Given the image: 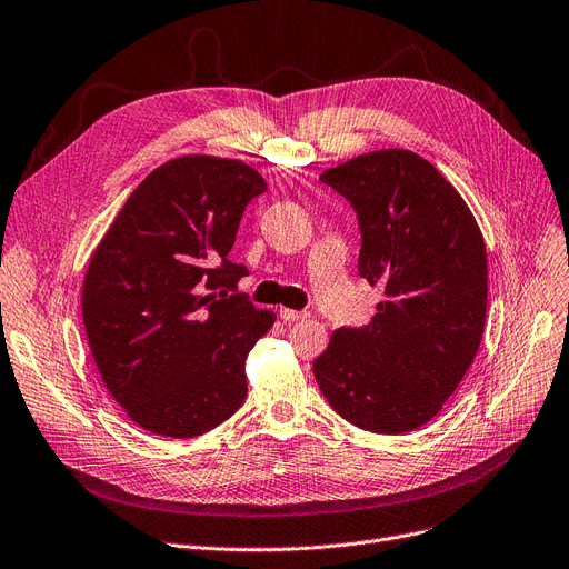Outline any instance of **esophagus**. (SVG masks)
<instances>
[{"instance_id":"obj_1","label":"esophagus","mask_w":569,"mask_h":569,"mask_svg":"<svg viewBox=\"0 0 569 569\" xmlns=\"http://www.w3.org/2000/svg\"><path fill=\"white\" fill-rule=\"evenodd\" d=\"M286 323H295V320H305L309 318V311H295V309H281L279 311Z\"/></svg>"}]
</instances>
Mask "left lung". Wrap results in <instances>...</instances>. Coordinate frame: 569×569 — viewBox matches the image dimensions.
<instances>
[{"label": "left lung", "mask_w": 569, "mask_h": 569, "mask_svg": "<svg viewBox=\"0 0 569 569\" xmlns=\"http://www.w3.org/2000/svg\"><path fill=\"white\" fill-rule=\"evenodd\" d=\"M358 216V271L383 286L372 323L339 328L313 377L346 421L379 435L426 426L472 365L486 323V243L472 211L411 151L367 153L320 174Z\"/></svg>", "instance_id": "1"}]
</instances>
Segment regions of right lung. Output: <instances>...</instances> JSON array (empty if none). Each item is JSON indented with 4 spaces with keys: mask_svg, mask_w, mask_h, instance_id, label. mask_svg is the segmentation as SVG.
<instances>
[{
    "mask_svg": "<svg viewBox=\"0 0 569 569\" xmlns=\"http://www.w3.org/2000/svg\"><path fill=\"white\" fill-rule=\"evenodd\" d=\"M267 190L239 160L186 156L148 174L97 246L83 323L97 369L137 426L190 439L246 400V356L274 326L237 283L241 216Z\"/></svg>",
    "mask_w": 569,
    "mask_h": 569,
    "instance_id": "1",
    "label": "right lung"
}]
</instances>
